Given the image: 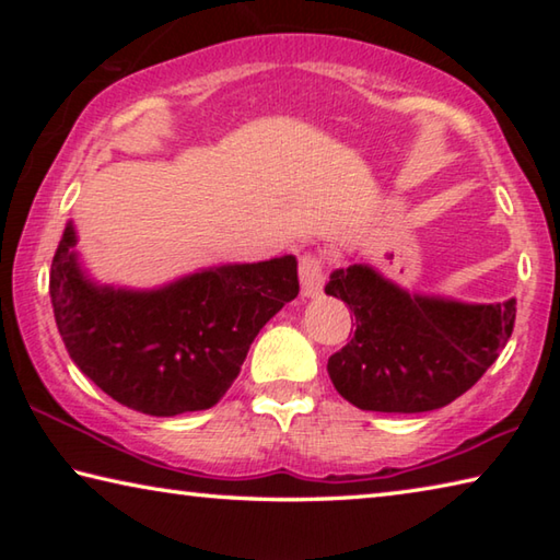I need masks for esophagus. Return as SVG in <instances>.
I'll return each instance as SVG.
<instances>
[{
    "label": "esophagus",
    "mask_w": 560,
    "mask_h": 560,
    "mask_svg": "<svg viewBox=\"0 0 560 560\" xmlns=\"http://www.w3.org/2000/svg\"><path fill=\"white\" fill-rule=\"evenodd\" d=\"M299 279H301V293L306 299H314L324 289V261L318 254L306 252L299 259Z\"/></svg>",
    "instance_id": "1"
}]
</instances>
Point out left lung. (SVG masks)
<instances>
[{"label":"left lung","mask_w":560,"mask_h":560,"mask_svg":"<svg viewBox=\"0 0 560 560\" xmlns=\"http://www.w3.org/2000/svg\"><path fill=\"white\" fill-rule=\"evenodd\" d=\"M326 293L355 316V336L328 358L330 383L373 412H430L457 400L499 358L516 318V299L410 293L365 261L330 273Z\"/></svg>","instance_id":"left-lung-1"}]
</instances>
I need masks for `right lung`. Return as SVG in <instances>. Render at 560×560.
Masks as SVG:
<instances>
[{"label": "right lung", "instance_id": "right-lung-1", "mask_svg": "<svg viewBox=\"0 0 560 560\" xmlns=\"http://www.w3.org/2000/svg\"><path fill=\"white\" fill-rule=\"evenodd\" d=\"M75 226L56 246L49 293L79 371L130 410L173 417L220 402L252 340L299 296L296 257L220 264L155 289L101 283L81 264Z\"/></svg>", "mask_w": 560, "mask_h": 560}]
</instances>
